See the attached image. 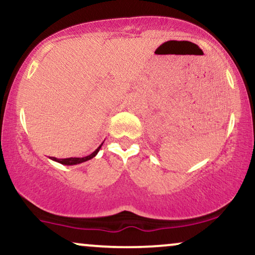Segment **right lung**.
I'll return each mask as SVG.
<instances>
[{"label":"right lung","instance_id":"add662e5","mask_svg":"<svg viewBox=\"0 0 255 255\" xmlns=\"http://www.w3.org/2000/svg\"><path fill=\"white\" fill-rule=\"evenodd\" d=\"M102 145H103V142L101 143L100 146L97 147L96 149H95V151L91 153L90 155H87V157H84V158H65V159H58V158H54V157H51V159L52 160H54V161H57V162H59V164H63V165H67V166H70V165H77V164H82V162H84V161H88V160H90V159H93L95 155L97 154L98 152H100V149H101V147H102Z\"/></svg>","mask_w":255,"mask_h":255}]
</instances>
